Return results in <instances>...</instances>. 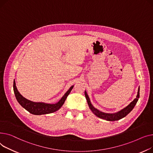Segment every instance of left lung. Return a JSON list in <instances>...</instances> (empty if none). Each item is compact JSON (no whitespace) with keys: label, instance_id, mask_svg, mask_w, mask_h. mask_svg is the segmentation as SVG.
<instances>
[{"label":"left lung","instance_id":"left-lung-1","mask_svg":"<svg viewBox=\"0 0 153 153\" xmlns=\"http://www.w3.org/2000/svg\"><path fill=\"white\" fill-rule=\"evenodd\" d=\"M85 95L86 99L87 100V102L89 105V109H91V111L93 112V114L94 115H96L97 117H98L99 118L102 119L104 120H106L107 121H115V120H119L125 117V116L128 115L133 110L134 105H136L137 101H138V98L140 97V87L138 88L137 97L132 102H131L127 107H124V108L122 109V110L118 111L117 112L112 113V114L105 113V112H101L100 111H99L98 109H96L95 107L92 105L91 101H90V99H89L86 91H85Z\"/></svg>","mask_w":153,"mask_h":153}]
</instances>
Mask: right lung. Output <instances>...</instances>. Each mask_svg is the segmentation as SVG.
<instances>
[{"mask_svg":"<svg viewBox=\"0 0 153 153\" xmlns=\"http://www.w3.org/2000/svg\"><path fill=\"white\" fill-rule=\"evenodd\" d=\"M74 85L71 86L65 94L62 96L60 101L55 104H48L45 102H35L31 101L25 98L18 91L16 86L15 79L13 81V91L15 97L19 103L27 111L34 115H42L48 114L50 113L58 111L60 107L64 104L65 101L71 89H73Z\"/></svg>","mask_w":153,"mask_h":153,"instance_id":"1","label":"right lung"}]
</instances>
